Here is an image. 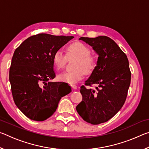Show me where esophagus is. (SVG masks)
I'll return each mask as SVG.
<instances>
[{
	"mask_svg": "<svg viewBox=\"0 0 149 149\" xmlns=\"http://www.w3.org/2000/svg\"><path fill=\"white\" fill-rule=\"evenodd\" d=\"M72 88H73V89H74V90H75V89H77V86L76 85H72Z\"/></svg>",
	"mask_w": 149,
	"mask_h": 149,
	"instance_id": "1",
	"label": "esophagus"
}]
</instances>
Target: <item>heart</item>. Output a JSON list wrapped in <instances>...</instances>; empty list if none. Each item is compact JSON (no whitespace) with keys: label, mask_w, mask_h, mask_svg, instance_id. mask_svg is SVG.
<instances>
[{"label":"heart","mask_w":149,"mask_h":149,"mask_svg":"<svg viewBox=\"0 0 149 149\" xmlns=\"http://www.w3.org/2000/svg\"><path fill=\"white\" fill-rule=\"evenodd\" d=\"M91 50L86 45L81 42L70 44L66 49V55L68 58H77L74 72H63L57 75V79L70 85H74L81 80L86 74L93 72L96 65L95 58L91 56ZM67 56L61 50H58L52 56V63L57 70L62 69L67 60Z\"/></svg>","instance_id":"obj_1"}]
</instances>
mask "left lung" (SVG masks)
<instances>
[{
  "label": "left lung",
  "mask_w": 149,
  "mask_h": 149,
  "mask_svg": "<svg viewBox=\"0 0 149 149\" xmlns=\"http://www.w3.org/2000/svg\"><path fill=\"white\" fill-rule=\"evenodd\" d=\"M98 54L96 66L85 81L97 85L96 90L81 87L83 100L76 107L85 122L97 125L117 114L125 101L131 81L129 62L116 42L107 36L80 37Z\"/></svg>",
  "instance_id": "left-lung-1"
}]
</instances>
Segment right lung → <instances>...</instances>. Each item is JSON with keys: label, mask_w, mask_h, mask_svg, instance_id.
I'll return each instance as SVG.
<instances>
[{"label": "right lung", "mask_w": 149, "mask_h": 149, "mask_svg": "<svg viewBox=\"0 0 149 149\" xmlns=\"http://www.w3.org/2000/svg\"><path fill=\"white\" fill-rule=\"evenodd\" d=\"M74 37L37 34L14 51L9 73L12 96L17 107L29 119L47 120L56 111L61 98L71 92L50 80L56 76L54 53Z\"/></svg>", "instance_id": "add662e5"}]
</instances>
